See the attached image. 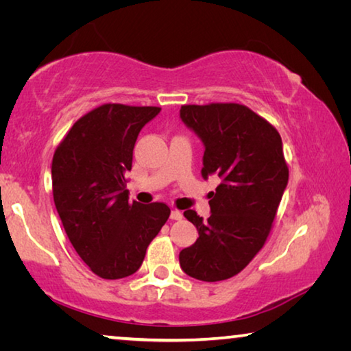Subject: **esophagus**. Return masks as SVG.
I'll use <instances>...</instances> for the list:
<instances>
[{
  "instance_id": "34e87169",
  "label": "esophagus",
  "mask_w": 351,
  "mask_h": 351,
  "mask_svg": "<svg viewBox=\"0 0 351 351\" xmlns=\"http://www.w3.org/2000/svg\"><path fill=\"white\" fill-rule=\"evenodd\" d=\"M170 218L175 219V221H180V219H182V212L181 210H171L170 213Z\"/></svg>"
}]
</instances>
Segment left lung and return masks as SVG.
<instances>
[{
	"mask_svg": "<svg viewBox=\"0 0 351 351\" xmlns=\"http://www.w3.org/2000/svg\"><path fill=\"white\" fill-rule=\"evenodd\" d=\"M180 112L204 144L201 173L223 180L209 218L184 212L199 237L180 252V265L198 280H226L246 268L271 232L289 176L282 138L246 105H182Z\"/></svg>",
	"mask_w": 351,
	"mask_h": 351,
	"instance_id": "8db88e82",
	"label": "left lung"
}]
</instances>
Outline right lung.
Returning <instances> with one entry per match:
<instances>
[{"label": "right lung", "instance_id": "1", "mask_svg": "<svg viewBox=\"0 0 351 351\" xmlns=\"http://www.w3.org/2000/svg\"><path fill=\"white\" fill-rule=\"evenodd\" d=\"M159 106L105 104L82 116L56 148L52 193L64 232L94 274H134L170 217L164 203H128L138 134Z\"/></svg>", "mask_w": 351, "mask_h": 351}]
</instances>
